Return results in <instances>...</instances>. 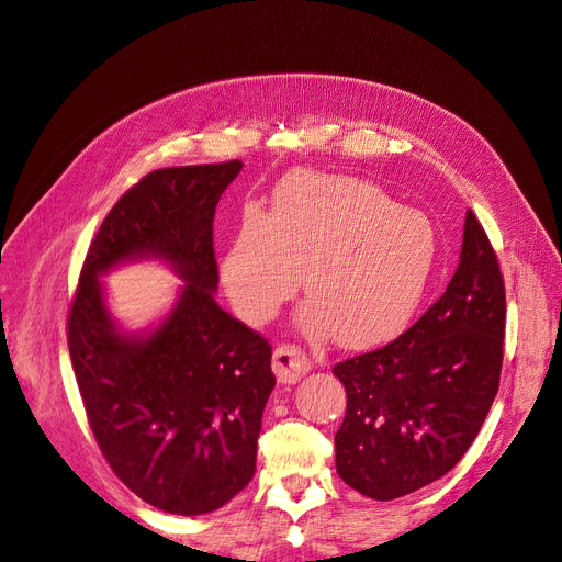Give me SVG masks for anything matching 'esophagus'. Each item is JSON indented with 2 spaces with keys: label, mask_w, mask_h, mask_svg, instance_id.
Wrapping results in <instances>:
<instances>
[{
  "label": "esophagus",
  "mask_w": 562,
  "mask_h": 562,
  "mask_svg": "<svg viewBox=\"0 0 562 562\" xmlns=\"http://www.w3.org/2000/svg\"><path fill=\"white\" fill-rule=\"evenodd\" d=\"M271 368H274V375L283 384H293L297 382L304 372H310L312 363L300 347L295 345H279L274 349V356H271Z\"/></svg>",
  "instance_id": "obj_1"
}]
</instances>
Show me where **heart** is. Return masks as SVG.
Listing matches in <instances>:
<instances>
[{
	"label": "heart",
	"instance_id": "heart-1",
	"mask_svg": "<svg viewBox=\"0 0 562 562\" xmlns=\"http://www.w3.org/2000/svg\"><path fill=\"white\" fill-rule=\"evenodd\" d=\"M436 258L438 232L422 211L366 180L307 173L279 187L269 220L258 211L244 217L223 279L252 323L274 316L302 281L304 328L359 349L407 326Z\"/></svg>",
	"mask_w": 562,
	"mask_h": 562
}]
</instances>
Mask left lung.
<instances>
[{"label":"left lung","instance_id":"left-lung-1","mask_svg":"<svg viewBox=\"0 0 562 562\" xmlns=\"http://www.w3.org/2000/svg\"><path fill=\"white\" fill-rule=\"evenodd\" d=\"M506 291L497 252L471 211L446 293L394 342L335 363L347 415L335 434L339 479L398 499L464 457L497 396Z\"/></svg>","mask_w":562,"mask_h":562}]
</instances>
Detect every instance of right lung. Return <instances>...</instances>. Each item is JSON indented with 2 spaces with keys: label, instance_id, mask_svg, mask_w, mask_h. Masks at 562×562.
I'll return each mask as SVG.
<instances>
[{
  "label": "right lung",
  "instance_id": "right-lung-1",
  "mask_svg": "<svg viewBox=\"0 0 562 562\" xmlns=\"http://www.w3.org/2000/svg\"><path fill=\"white\" fill-rule=\"evenodd\" d=\"M241 161L159 168L95 232L67 312V347L98 448L131 492L166 514L201 516L250 483L262 411L277 384L271 345L217 307L213 217ZM161 257L188 281L147 338L116 331L97 277Z\"/></svg>",
  "mask_w": 562,
  "mask_h": 562
}]
</instances>
